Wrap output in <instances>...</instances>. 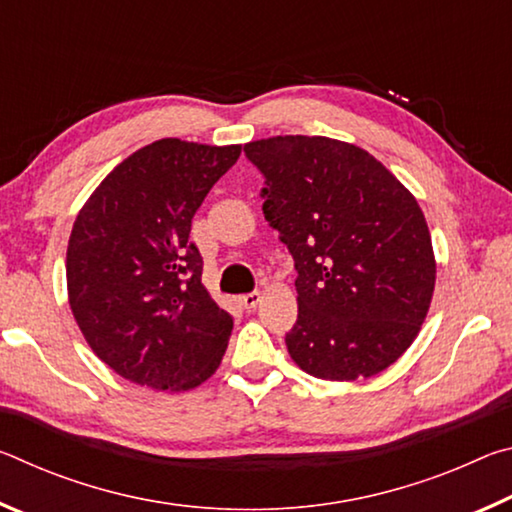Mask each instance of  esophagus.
<instances>
[{
    "label": "esophagus",
    "instance_id": "1",
    "mask_svg": "<svg viewBox=\"0 0 512 512\" xmlns=\"http://www.w3.org/2000/svg\"><path fill=\"white\" fill-rule=\"evenodd\" d=\"M259 300H262V293H259V291L244 293V296L239 298V302L244 305V309H255L259 305Z\"/></svg>",
    "mask_w": 512,
    "mask_h": 512
}]
</instances>
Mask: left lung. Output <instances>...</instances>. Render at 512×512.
Returning a JSON list of instances; mask_svg holds the SVG:
<instances>
[{"label": "left lung", "instance_id": "left-lung-1", "mask_svg": "<svg viewBox=\"0 0 512 512\" xmlns=\"http://www.w3.org/2000/svg\"><path fill=\"white\" fill-rule=\"evenodd\" d=\"M244 153L298 271L291 359L329 381L386 370L418 336L436 284L418 201L368 151L329 137L277 135Z\"/></svg>", "mask_w": 512, "mask_h": 512}]
</instances>
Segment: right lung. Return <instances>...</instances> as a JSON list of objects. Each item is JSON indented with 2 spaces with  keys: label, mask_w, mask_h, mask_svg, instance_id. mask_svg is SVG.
Instances as JSON below:
<instances>
[{
  "label": "right lung",
  "mask_w": 512,
  "mask_h": 512,
  "mask_svg": "<svg viewBox=\"0 0 512 512\" xmlns=\"http://www.w3.org/2000/svg\"><path fill=\"white\" fill-rule=\"evenodd\" d=\"M241 146L158 140L94 189L67 246L69 307L94 354L128 381L189 391L214 375L232 316L203 287L192 219Z\"/></svg>",
  "instance_id": "1"
}]
</instances>
